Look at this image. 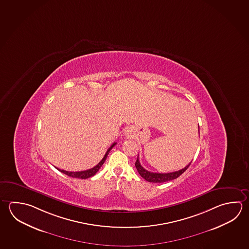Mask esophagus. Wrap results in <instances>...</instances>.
<instances>
[{"instance_id": "1", "label": "esophagus", "mask_w": 249, "mask_h": 249, "mask_svg": "<svg viewBox=\"0 0 249 249\" xmlns=\"http://www.w3.org/2000/svg\"><path fill=\"white\" fill-rule=\"evenodd\" d=\"M125 135H126V137H131L132 136V129L131 127L127 128L126 131H125Z\"/></svg>"}]
</instances>
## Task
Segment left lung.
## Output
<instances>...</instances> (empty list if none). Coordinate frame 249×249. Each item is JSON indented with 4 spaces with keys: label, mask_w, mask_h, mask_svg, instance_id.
<instances>
[{
    "label": "left lung",
    "mask_w": 249,
    "mask_h": 249,
    "mask_svg": "<svg viewBox=\"0 0 249 249\" xmlns=\"http://www.w3.org/2000/svg\"><path fill=\"white\" fill-rule=\"evenodd\" d=\"M191 162L187 165L184 168H182L181 170L175 171L172 173H154L147 171L144 167L141 166V162L139 157L136 160L135 166L137 170L141 177H143L145 180L149 182H154V183H160V182H165V181H171L174 179H177V177H180L182 173L185 172L187 168L190 167Z\"/></svg>",
    "instance_id": "left-lung-1"
}]
</instances>
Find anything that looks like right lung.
I'll return each instance as SVG.
<instances>
[{
    "label": "right lung",
    "mask_w": 249,
    "mask_h": 249,
    "mask_svg": "<svg viewBox=\"0 0 249 249\" xmlns=\"http://www.w3.org/2000/svg\"><path fill=\"white\" fill-rule=\"evenodd\" d=\"M116 144H117V143L114 142L113 144L110 145V147L107 150V152H106V154L104 155V158L102 159V160H101L96 166L92 167L90 169H88V170H85V171H79V172H69V171H66V170H63V169H59V168H57V167H56V168H57L59 171H60V172L63 173L65 175L68 176V177H73V178H79V179H87V178H89V177L95 176V174L98 172L100 167L103 166L104 161L106 160V158H107V156H108L109 151L112 149V147H113L114 145H116Z\"/></svg>",
    "instance_id": "1"
}]
</instances>
